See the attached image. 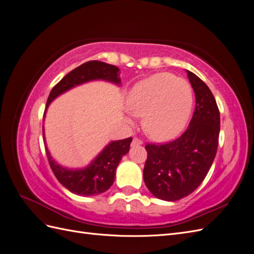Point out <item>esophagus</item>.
<instances>
[{"instance_id": "esophagus-1", "label": "esophagus", "mask_w": 254, "mask_h": 254, "mask_svg": "<svg viewBox=\"0 0 254 254\" xmlns=\"http://www.w3.org/2000/svg\"><path fill=\"white\" fill-rule=\"evenodd\" d=\"M141 144H143V141H142V140L137 139V137H133V140H132V142H131V146L141 145Z\"/></svg>"}]
</instances>
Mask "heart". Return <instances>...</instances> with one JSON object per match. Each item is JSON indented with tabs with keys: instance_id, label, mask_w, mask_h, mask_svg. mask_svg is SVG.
I'll return each mask as SVG.
<instances>
[{
	"instance_id": "b5f03b06",
	"label": "heart",
	"mask_w": 254,
	"mask_h": 254,
	"mask_svg": "<svg viewBox=\"0 0 254 254\" xmlns=\"http://www.w3.org/2000/svg\"><path fill=\"white\" fill-rule=\"evenodd\" d=\"M130 112L126 121L144 115L145 131L157 141L173 139L186 126L193 107L190 83L170 73H158L130 90L127 97Z\"/></svg>"
}]
</instances>
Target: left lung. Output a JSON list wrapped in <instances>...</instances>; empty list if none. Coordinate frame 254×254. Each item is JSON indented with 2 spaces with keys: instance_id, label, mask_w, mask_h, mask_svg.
I'll return each instance as SVG.
<instances>
[{
  "instance_id": "8db88e82",
  "label": "left lung",
  "mask_w": 254,
  "mask_h": 254,
  "mask_svg": "<svg viewBox=\"0 0 254 254\" xmlns=\"http://www.w3.org/2000/svg\"><path fill=\"white\" fill-rule=\"evenodd\" d=\"M196 107L190 125L179 137L165 144H147L144 182L150 193L176 201L200 186L209 173L218 147L219 110L209 87L188 71Z\"/></svg>"
}]
</instances>
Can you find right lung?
I'll use <instances>...</instances> for the list:
<instances>
[{
    "instance_id": "add662e5",
    "label": "right lung",
    "mask_w": 254,
    "mask_h": 254,
    "mask_svg": "<svg viewBox=\"0 0 254 254\" xmlns=\"http://www.w3.org/2000/svg\"><path fill=\"white\" fill-rule=\"evenodd\" d=\"M120 68L115 65L102 63V61H88L74 68L54 87L49 95L47 109L50 104L60 94L64 93L76 86L92 80H106L112 83L121 84ZM44 111L43 117H45ZM43 140L44 139V127ZM132 137L124 140L112 141L99 152V155L92 161L90 165L79 170H70L56 163L45 144V152L52 171L57 180L72 193L80 196H94L102 194L108 190L114 182L115 170L123 156L129 151Z\"/></svg>"
}]
</instances>
